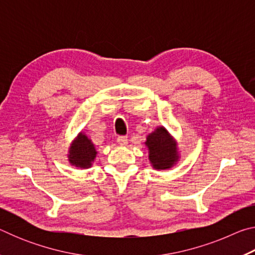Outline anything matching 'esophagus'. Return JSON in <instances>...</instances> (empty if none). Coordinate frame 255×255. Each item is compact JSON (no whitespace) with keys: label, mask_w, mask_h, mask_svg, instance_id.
<instances>
[{"label":"esophagus","mask_w":255,"mask_h":255,"mask_svg":"<svg viewBox=\"0 0 255 255\" xmlns=\"http://www.w3.org/2000/svg\"><path fill=\"white\" fill-rule=\"evenodd\" d=\"M117 141L120 145H126L128 143V137L127 136H118Z\"/></svg>","instance_id":"obj_1"}]
</instances>
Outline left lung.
<instances>
[{
	"instance_id": "1",
	"label": "left lung",
	"mask_w": 255,
	"mask_h": 255,
	"mask_svg": "<svg viewBox=\"0 0 255 255\" xmlns=\"http://www.w3.org/2000/svg\"><path fill=\"white\" fill-rule=\"evenodd\" d=\"M145 144L149 149L148 157L154 169H170L178 159L176 145L165 128L158 127L156 130L147 136Z\"/></svg>"
}]
</instances>
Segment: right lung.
<instances>
[{
  "mask_svg": "<svg viewBox=\"0 0 255 255\" xmlns=\"http://www.w3.org/2000/svg\"><path fill=\"white\" fill-rule=\"evenodd\" d=\"M97 150L94 148L91 140L83 133H80L77 139L72 144L70 149V162L77 167H89L96 158Z\"/></svg>",
  "mask_w": 255,
  "mask_h": 255,
  "instance_id": "1",
  "label": "right lung"
}]
</instances>
